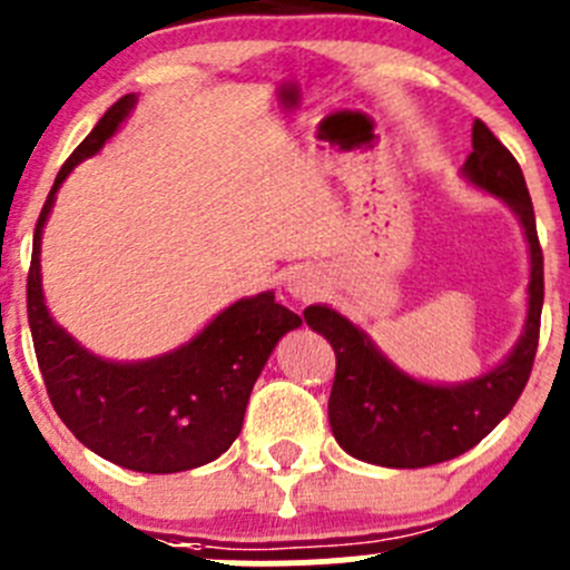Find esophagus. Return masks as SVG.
I'll return each mask as SVG.
<instances>
[{"label": "esophagus", "mask_w": 570, "mask_h": 570, "mask_svg": "<svg viewBox=\"0 0 570 570\" xmlns=\"http://www.w3.org/2000/svg\"><path fill=\"white\" fill-rule=\"evenodd\" d=\"M320 286V275L312 267H295L286 275V292L295 301H312V297H317Z\"/></svg>", "instance_id": "obj_1"}]
</instances>
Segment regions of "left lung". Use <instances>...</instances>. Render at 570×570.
Instances as JSON below:
<instances>
[{
    "label": "left lung",
    "instance_id": "8db88e82",
    "mask_svg": "<svg viewBox=\"0 0 570 570\" xmlns=\"http://www.w3.org/2000/svg\"><path fill=\"white\" fill-rule=\"evenodd\" d=\"M463 176L474 187L502 198L519 217L530 243V308L513 353L485 375L458 386H433L396 370L372 338L327 306L303 312L336 353L327 419L338 446L358 461L386 469H422L463 455L480 444L524 392L534 364L543 308V250L524 174L513 154L474 120Z\"/></svg>",
    "mask_w": 570,
    "mask_h": 570
}]
</instances>
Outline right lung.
<instances>
[{"mask_svg": "<svg viewBox=\"0 0 570 570\" xmlns=\"http://www.w3.org/2000/svg\"><path fill=\"white\" fill-rule=\"evenodd\" d=\"M135 101V94L115 101L57 174L32 237L27 317L46 394L62 424L109 463L174 474L215 461L234 444L253 383L301 317L262 292L232 303L174 353L131 364L99 358L51 320L40 286V237L57 189L82 159L101 151Z\"/></svg>", "mask_w": 570, "mask_h": 570, "instance_id": "obj_1", "label": "right lung"}]
</instances>
